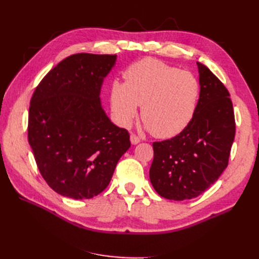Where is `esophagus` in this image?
Wrapping results in <instances>:
<instances>
[{
    "instance_id": "1",
    "label": "esophagus",
    "mask_w": 259,
    "mask_h": 259,
    "mask_svg": "<svg viewBox=\"0 0 259 259\" xmlns=\"http://www.w3.org/2000/svg\"><path fill=\"white\" fill-rule=\"evenodd\" d=\"M130 141H131V144H133V145H138L140 142V138L137 135L131 134L130 135Z\"/></svg>"
}]
</instances>
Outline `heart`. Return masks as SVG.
<instances>
[{
  "instance_id": "b5f03b06",
  "label": "heart",
  "mask_w": 259,
  "mask_h": 259,
  "mask_svg": "<svg viewBox=\"0 0 259 259\" xmlns=\"http://www.w3.org/2000/svg\"><path fill=\"white\" fill-rule=\"evenodd\" d=\"M124 83L113 81L110 104L117 122L129 126L141 106V119L153 136L170 138L180 134L194 117L199 82L188 71L156 59L131 64L123 73Z\"/></svg>"
}]
</instances>
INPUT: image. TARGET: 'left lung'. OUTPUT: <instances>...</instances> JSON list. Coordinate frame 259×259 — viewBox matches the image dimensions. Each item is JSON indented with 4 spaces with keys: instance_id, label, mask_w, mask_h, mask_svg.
I'll list each match as a JSON object with an SVG mask.
<instances>
[{
    "instance_id": "8db88e82",
    "label": "left lung",
    "mask_w": 259,
    "mask_h": 259,
    "mask_svg": "<svg viewBox=\"0 0 259 259\" xmlns=\"http://www.w3.org/2000/svg\"><path fill=\"white\" fill-rule=\"evenodd\" d=\"M197 65L200 95L194 117L179 135L152 144L149 177L166 199H192L206 191L227 168L235 138L228 90L206 65Z\"/></svg>"
}]
</instances>
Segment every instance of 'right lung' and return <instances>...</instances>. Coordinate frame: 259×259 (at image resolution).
Instances as JSON below:
<instances>
[{"mask_svg": "<svg viewBox=\"0 0 259 259\" xmlns=\"http://www.w3.org/2000/svg\"><path fill=\"white\" fill-rule=\"evenodd\" d=\"M115 59L73 54L49 71L33 92L27 139L43 179L59 195H99L130 148L128 130L110 121L99 98Z\"/></svg>", "mask_w": 259, "mask_h": 259, "instance_id": "obj_1", "label": "right lung"}]
</instances>
